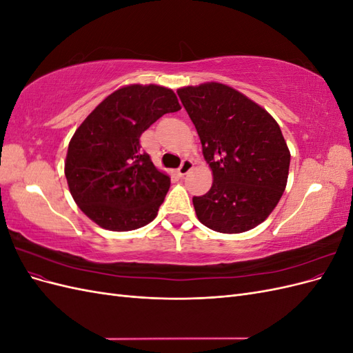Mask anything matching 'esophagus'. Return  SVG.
I'll return each mask as SVG.
<instances>
[{"instance_id": "34e87169", "label": "esophagus", "mask_w": 353, "mask_h": 353, "mask_svg": "<svg viewBox=\"0 0 353 353\" xmlns=\"http://www.w3.org/2000/svg\"><path fill=\"white\" fill-rule=\"evenodd\" d=\"M191 168H193V162H191L190 159H184L183 163H181V166L178 168V174H179L181 176H184L185 174L190 172Z\"/></svg>"}]
</instances>
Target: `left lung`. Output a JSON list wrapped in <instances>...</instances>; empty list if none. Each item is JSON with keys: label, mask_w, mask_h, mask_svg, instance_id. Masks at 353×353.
Masks as SVG:
<instances>
[{"label": "left lung", "mask_w": 353, "mask_h": 353, "mask_svg": "<svg viewBox=\"0 0 353 353\" xmlns=\"http://www.w3.org/2000/svg\"><path fill=\"white\" fill-rule=\"evenodd\" d=\"M176 92L213 175L208 193L193 197L199 221L225 234L258 227L287 185L290 152L279 123L228 85L206 82Z\"/></svg>", "instance_id": "1"}]
</instances>
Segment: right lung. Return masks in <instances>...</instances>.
I'll list each match as a JSON object with an SVG mask.
<instances>
[{"label":"right lung","mask_w":353,"mask_h":353,"mask_svg":"<svg viewBox=\"0 0 353 353\" xmlns=\"http://www.w3.org/2000/svg\"><path fill=\"white\" fill-rule=\"evenodd\" d=\"M181 109L172 90L126 85L112 92L74 131L65 175L73 200L104 230L131 231L152 222L170 178L140 148L141 134Z\"/></svg>","instance_id":"1"}]
</instances>
